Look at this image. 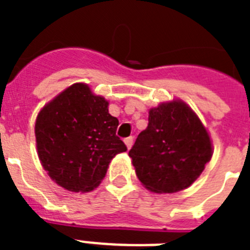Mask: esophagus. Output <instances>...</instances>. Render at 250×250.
<instances>
[{"mask_svg":"<svg viewBox=\"0 0 250 250\" xmlns=\"http://www.w3.org/2000/svg\"><path fill=\"white\" fill-rule=\"evenodd\" d=\"M132 141H134V138H132V136H129V138L124 139V143H125V145L127 146V149H130V147H131Z\"/></svg>","mask_w":250,"mask_h":250,"instance_id":"esophagus-1","label":"esophagus"}]
</instances>
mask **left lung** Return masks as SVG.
<instances>
[{"mask_svg": "<svg viewBox=\"0 0 250 250\" xmlns=\"http://www.w3.org/2000/svg\"><path fill=\"white\" fill-rule=\"evenodd\" d=\"M211 155L207 129L195 112L179 100L150 110L147 127L129 151L141 184L159 194L190 187Z\"/></svg>", "mask_w": 250, "mask_h": 250, "instance_id": "8db88e82", "label": "left lung"}]
</instances>
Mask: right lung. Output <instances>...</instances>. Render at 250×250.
Returning a JSON list of instances; mask_svg holds the SVG:
<instances>
[{"instance_id":"1","label":"right lung","mask_w":250,"mask_h":250,"mask_svg":"<svg viewBox=\"0 0 250 250\" xmlns=\"http://www.w3.org/2000/svg\"><path fill=\"white\" fill-rule=\"evenodd\" d=\"M109 103L85 83H74L39 112L35 135L39 158L50 178L70 191H90L110 161L126 151L116 136L119 120Z\"/></svg>"}]
</instances>
